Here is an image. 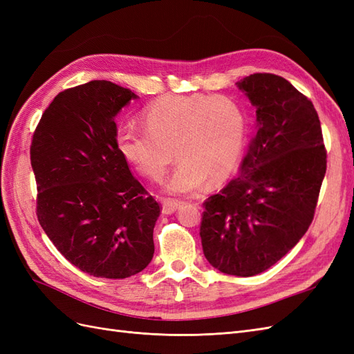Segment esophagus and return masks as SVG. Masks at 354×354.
I'll return each mask as SVG.
<instances>
[{
	"label": "esophagus",
	"mask_w": 354,
	"mask_h": 354,
	"mask_svg": "<svg viewBox=\"0 0 354 354\" xmlns=\"http://www.w3.org/2000/svg\"><path fill=\"white\" fill-rule=\"evenodd\" d=\"M181 203L177 201H171V199H164L162 201V212L164 214H173L180 208Z\"/></svg>",
	"instance_id": "1"
}]
</instances>
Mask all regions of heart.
<instances>
[{"label":"heart","mask_w":354,"mask_h":354,"mask_svg":"<svg viewBox=\"0 0 354 354\" xmlns=\"http://www.w3.org/2000/svg\"><path fill=\"white\" fill-rule=\"evenodd\" d=\"M146 127L125 125L118 152L143 177L159 181L180 159L165 185L171 195H189L209 180L226 181L246 151L248 120L238 100L221 94H167L143 112Z\"/></svg>","instance_id":"1"}]
</instances>
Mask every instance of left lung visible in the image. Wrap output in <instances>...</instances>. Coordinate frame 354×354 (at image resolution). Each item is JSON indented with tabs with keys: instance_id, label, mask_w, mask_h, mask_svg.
<instances>
[{
	"instance_id": "obj_1",
	"label": "left lung",
	"mask_w": 354,
	"mask_h": 354,
	"mask_svg": "<svg viewBox=\"0 0 354 354\" xmlns=\"http://www.w3.org/2000/svg\"><path fill=\"white\" fill-rule=\"evenodd\" d=\"M255 106L257 131L239 176L203 207L201 241L217 270L254 276L304 236L326 173V149L313 103L279 75L238 82Z\"/></svg>"
}]
</instances>
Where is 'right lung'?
<instances>
[{
    "label": "right lung",
    "mask_w": 354,
    "mask_h": 354,
    "mask_svg": "<svg viewBox=\"0 0 354 354\" xmlns=\"http://www.w3.org/2000/svg\"><path fill=\"white\" fill-rule=\"evenodd\" d=\"M133 99L111 81L62 91L30 145L41 227L69 263L106 279L140 273L155 252L160 207L116 146L115 116Z\"/></svg>",
    "instance_id": "obj_1"
}]
</instances>
